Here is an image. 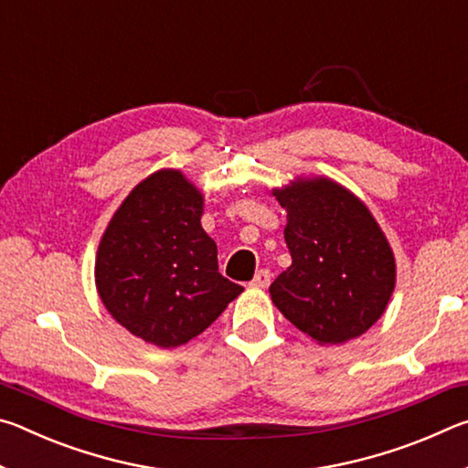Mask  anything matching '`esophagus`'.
<instances>
[{
	"instance_id": "1",
	"label": "esophagus",
	"mask_w": 468,
	"mask_h": 468,
	"mask_svg": "<svg viewBox=\"0 0 468 468\" xmlns=\"http://www.w3.org/2000/svg\"><path fill=\"white\" fill-rule=\"evenodd\" d=\"M272 281V272L268 271V268H262V271H258L256 276H253L251 281V287H258V289H266L268 284Z\"/></svg>"
}]
</instances>
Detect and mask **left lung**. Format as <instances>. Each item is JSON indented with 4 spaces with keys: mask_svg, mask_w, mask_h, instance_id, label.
Returning <instances> with one entry per match:
<instances>
[{
    "mask_svg": "<svg viewBox=\"0 0 468 468\" xmlns=\"http://www.w3.org/2000/svg\"><path fill=\"white\" fill-rule=\"evenodd\" d=\"M287 210L284 241L292 264L271 297L292 326L320 345L361 336L394 291L390 245L357 197L330 179L297 181L274 192Z\"/></svg>",
    "mask_w": 468,
    "mask_h": 468,
    "instance_id": "left-lung-1",
    "label": "left lung"
}]
</instances>
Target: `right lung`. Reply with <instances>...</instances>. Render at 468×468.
<instances>
[{
    "mask_svg": "<svg viewBox=\"0 0 468 468\" xmlns=\"http://www.w3.org/2000/svg\"><path fill=\"white\" fill-rule=\"evenodd\" d=\"M202 204L179 171H158L132 189L99 245L102 303L156 346L186 345L243 291L218 272L217 243L200 225Z\"/></svg>",
    "mask_w": 468,
    "mask_h": 468,
    "instance_id": "right-lung-1",
    "label": "right lung"
}]
</instances>
